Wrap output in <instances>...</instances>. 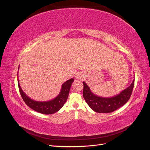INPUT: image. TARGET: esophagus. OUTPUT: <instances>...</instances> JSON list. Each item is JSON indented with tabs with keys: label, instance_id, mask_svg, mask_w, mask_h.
<instances>
[{
	"label": "esophagus",
	"instance_id": "esophagus-1",
	"mask_svg": "<svg viewBox=\"0 0 150 150\" xmlns=\"http://www.w3.org/2000/svg\"><path fill=\"white\" fill-rule=\"evenodd\" d=\"M76 78H77V79H79V80H82L83 79V75L81 74H76Z\"/></svg>",
	"mask_w": 150,
	"mask_h": 150
}]
</instances>
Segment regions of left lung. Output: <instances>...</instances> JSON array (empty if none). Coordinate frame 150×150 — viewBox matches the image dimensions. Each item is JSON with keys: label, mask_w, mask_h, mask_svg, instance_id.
<instances>
[{"label": "left lung", "mask_w": 150, "mask_h": 150, "mask_svg": "<svg viewBox=\"0 0 150 150\" xmlns=\"http://www.w3.org/2000/svg\"><path fill=\"white\" fill-rule=\"evenodd\" d=\"M84 85L83 97L89 106L93 111L99 113H109L117 110L126 104L132 93L134 79L129 87L125 89L117 95L111 98H102L93 94L89 86L85 82Z\"/></svg>", "instance_id": "8db88e82"}]
</instances>
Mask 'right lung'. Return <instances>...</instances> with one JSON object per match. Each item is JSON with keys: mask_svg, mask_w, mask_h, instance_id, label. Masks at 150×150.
<instances>
[{"mask_svg": "<svg viewBox=\"0 0 150 150\" xmlns=\"http://www.w3.org/2000/svg\"><path fill=\"white\" fill-rule=\"evenodd\" d=\"M18 78V72H17ZM18 80V86H19L20 94L23 99L25 103L33 110L44 115L54 114L58 111H59L61 108L64 106L67 99L69 96V91L72 83H73L74 79L67 80L64 83H63L61 87V91L58 96L52 100L47 101H37L30 99L27 96L20 86V84Z\"/></svg>", "mask_w": 150, "mask_h": 150, "instance_id": "1", "label": "right lung"}]
</instances>
